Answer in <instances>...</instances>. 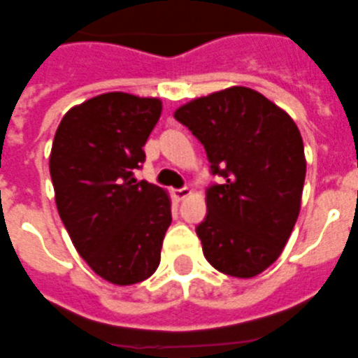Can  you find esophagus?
Returning <instances> with one entry per match:
<instances>
[{"label": "esophagus", "mask_w": 358, "mask_h": 358, "mask_svg": "<svg viewBox=\"0 0 358 358\" xmlns=\"http://www.w3.org/2000/svg\"><path fill=\"white\" fill-rule=\"evenodd\" d=\"M189 193H191L189 187H180V189H174L173 195H174V199H176V201H182V199L187 197Z\"/></svg>", "instance_id": "1"}]
</instances>
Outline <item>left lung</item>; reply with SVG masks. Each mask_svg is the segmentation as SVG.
<instances>
[{
  "label": "left lung",
  "mask_w": 358,
  "mask_h": 358,
  "mask_svg": "<svg viewBox=\"0 0 358 358\" xmlns=\"http://www.w3.org/2000/svg\"><path fill=\"white\" fill-rule=\"evenodd\" d=\"M174 118L201 141L210 173L222 176L208 185V214L195 227L204 257L227 276H257L280 257L299 217L306 176L299 127L242 86L193 99Z\"/></svg>",
  "instance_id": "left-lung-1"
}]
</instances>
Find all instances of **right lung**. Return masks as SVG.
I'll return each instance as SVG.
<instances>
[{"label": "right lung", "instance_id": "1", "mask_svg": "<svg viewBox=\"0 0 358 358\" xmlns=\"http://www.w3.org/2000/svg\"><path fill=\"white\" fill-rule=\"evenodd\" d=\"M159 116V99L103 94L73 106L52 143L59 217L80 257L116 285L154 274L173 222L167 193L135 178Z\"/></svg>", "mask_w": 358, "mask_h": 358}]
</instances>
